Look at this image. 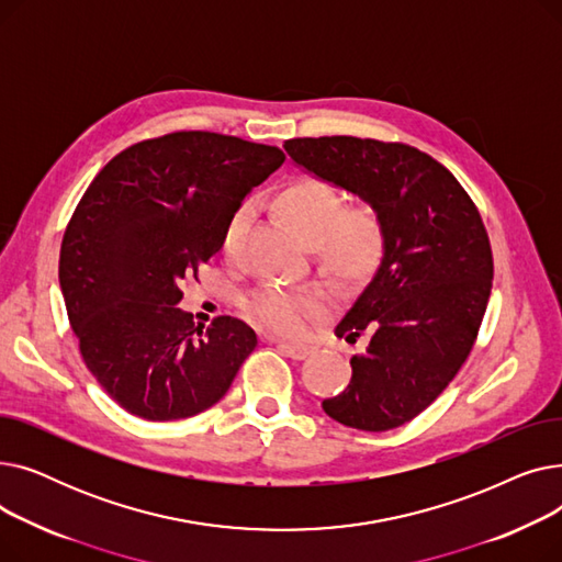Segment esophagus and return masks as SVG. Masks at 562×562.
Returning <instances> with one entry per match:
<instances>
[{"instance_id": "1", "label": "esophagus", "mask_w": 562, "mask_h": 562, "mask_svg": "<svg viewBox=\"0 0 562 562\" xmlns=\"http://www.w3.org/2000/svg\"><path fill=\"white\" fill-rule=\"evenodd\" d=\"M271 341H276L278 344V348L284 352V356H289V358H293V360H303V358H307L310 352L314 350V346H307V344H296V341H282V339H273V337H269Z\"/></svg>"}]
</instances>
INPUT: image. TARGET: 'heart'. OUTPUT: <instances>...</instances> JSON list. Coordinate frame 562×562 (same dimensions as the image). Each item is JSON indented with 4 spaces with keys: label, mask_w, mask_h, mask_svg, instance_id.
Listing matches in <instances>:
<instances>
[{
    "label": "heart",
    "mask_w": 562,
    "mask_h": 562,
    "mask_svg": "<svg viewBox=\"0 0 562 562\" xmlns=\"http://www.w3.org/2000/svg\"><path fill=\"white\" fill-rule=\"evenodd\" d=\"M276 212L305 248L316 250L323 273L337 282H362L380 263L385 236L378 214L371 206L344 210L339 191L328 182L316 177L293 180L278 193ZM244 221L246 210L229 218L225 241L232 239ZM246 310L263 328L280 335H301L310 318L323 310V296L314 289H261L246 301Z\"/></svg>",
    "instance_id": "obj_1"
}]
</instances>
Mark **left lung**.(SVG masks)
Segmentation results:
<instances>
[{
	"label": "left lung",
	"mask_w": 562,
	"mask_h": 562,
	"mask_svg": "<svg viewBox=\"0 0 562 562\" xmlns=\"http://www.w3.org/2000/svg\"><path fill=\"white\" fill-rule=\"evenodd\" d=\"M291 161L358 195L385 248L335 335L369 337L348 387L323 401L335 422L382 432L424 412L464 364L492 291L487 232L456 177L417 147L356 136L284 140Z\"/></svg>",
	"instance_id": "left-lung-1"
}]
</instances>
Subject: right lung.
<instances>
[{
  "mask_svg": "<svg viewBox=\"0 0 562 562\" xmlns=\"http://www.w3.org/2000/svg\"><path fill=\"white\" fill-rule=\"evenodd\" d=\"M282 161L271 145L175 132L127 147L86 189L58 282L88 371L130 415H198L255 350L244 321L218 316L202 330L177 303L182 282L221 250L244 198Z\"/></svg>",
  "mask_w": 562,
  "mask_h": 562,
  "instance_id": "1",
  "label": "right lung"
}]
</instances>
